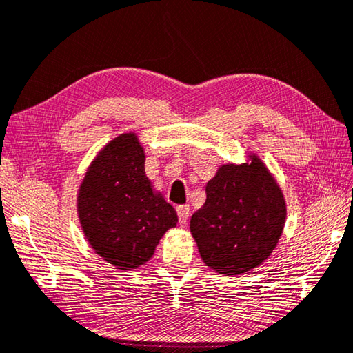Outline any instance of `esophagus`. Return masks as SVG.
Listing matches in <instances>:
<instances>
[{
  "label": "esophagus",
  "instance_id": "34e87169",
  "mask_svg": "<svg viewBox=\"0 0 353 353\" xmlns=\"http://www.w3.org/2000/svg\"><path fill=\"white\" fill-rule=\"evenodd\" d=\"M177 216H179V223L181 226L188 225V219H190V206L188 205H179L177 208Z\"/></svg>",
  "mask_w": 353,
  "mask_h": 353
}]
</instances>
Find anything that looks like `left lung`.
I'll return each mask as SVG.
<instances>
[{"label": "left lung", "instance_id": "8db88e82", "mask_svg": "<svg viewBox=\"0 0 353 353\" xmlns=\"http://www.w3.org/2000/svg\"><path fill=\"white\" fill-rule=\"evenodd\" d=\"M223 163L206 183V202L190 230L203 263L226 277L260 266L277 248L286 222V200L259 154Z\"/></svg>", "mask_w": 353, "mask_h": 353}]
</instances>
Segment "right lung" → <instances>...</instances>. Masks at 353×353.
Returning a JSON list of instances; mask_svg holds the SVG:
<instances>
[{
    "mask_svg": "<svg viewBox=\"0 0 353 353\" xmlns=\"http://www.w3.org/2000/svg\"><path fill=\"white\" fill-rule=\"evenodd\" d=\"M76 211L90 248L122 271L147 263L179 220L145 174V150L134 131L116 136L90 162Z\"/></svg>",
    "mask_w": 353,
    "mask_h": 353,
    "instance_id": "obj_1",
    "label": "right lung"
}]
</instances>
